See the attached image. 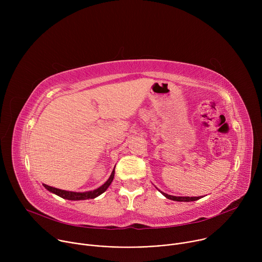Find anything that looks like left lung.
<instances>
[{
  "instance_id": "left-lung-1",
  "label": "left lung",
  "mask_w": 262,
  "mask_h": 262,
  "mask_svg": "<svg viewBox=\"0 0 262 262\" xmlns=\"http://www.w3.org/2000/svg\"><path fill=\"white\" fill-rule=\"evenodd\" d=\"M160 191V190H159ZM166 198L173 200V201H178V202H191V201H196L199 200L200 197H176V196H172V195H168L166 193H163L162 191H160Z\"/></svg>"
}]
</instances>
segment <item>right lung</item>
Listing matches in <instances>:
<instances>
[{"label": "right lung", "mask_w": 262, "mask_h": 262, "mask_svg": "<svg viewBox=\"0 0 262 262\" xmlns=\"http://www.w3.org/2000/svg\"><path fill=\"white\" fill-rule=\"evenodd\" d=\"M114 174H115V168L114 170L112 171L111 176L108 177V179L101 185L99 186L98 189L94 190V191H89V192H83V193H77V192H69V191H64V190H60V189H56L53 188V186H50L48 184L43 183L45 188L50 191L51 193H54L56 195H58L59 197L63 198V199H67V200H87V199H94L97 196L101 195L103 192L106 191V189L110 186V184L113 181L114 178Z\"/></svg>", "instance_id": "right-lung-1"}]
</instances>
